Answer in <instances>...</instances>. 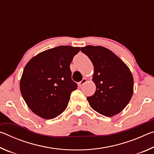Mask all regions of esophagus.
I'll list each match as a JSON object with an SVG mask.
<instances>
[{
	"label": "esophagus",
	"instance_id": "esophagus-1",
	"mask_svg": "<svg viewBox=\"0 0 154 154\" xmlns=\"http://www.w3.org/2000/svg\"><path fill=\"white\" fill-rule=\"evenodd\" d=\"M86 82H87V79H85V78H83V79L79 82V85L80 86H82V85H83V84H85V83H86Z\"/></svg>",
	"mask_w": 154,
	"mask_h": 154
}]
</instances>
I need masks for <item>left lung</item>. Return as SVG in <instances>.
I'll return each mask as SVG.
<instances>
[{
  "mask_svg": "<svg viewBox=\"0 0 154 154\" xmlns=\"http://www.w3.org/2000/svg\"><path fill=\"white\" fill-rule=\"evenodd\" d=\"M81 51L94 67L92 80L96 92L87 97L90 106L105 116H116L126 107L133 94L134 79L129 68L104 47L87 45Z\"/></svg>",
  "mask_w": 154,
  "mask_h": 154,
  "instance_id": "left-lung-1",
  "label": "left lung"
}]
</instances>
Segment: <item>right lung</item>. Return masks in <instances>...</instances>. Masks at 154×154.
I'll return each mask as SVG.
<instances>
[{
    "label": "right lung",
    "instance_id": "right-lung-1",
    "mask_svg": "<svg viewBox=\"0 0 154 154\" xmlns=\"http://www.w3.org/2000/svg\"><path fill=\"white\" fill-rule=\"evenodd\" d=\"M80 48L61 45L41 52L30 60L20 79V92L34 113L45 119L56 118L66 109L77 88L70 64Z\"/></svg>",
    "mask_w": 154,
    "mask_h": 154
}]
</instances>
